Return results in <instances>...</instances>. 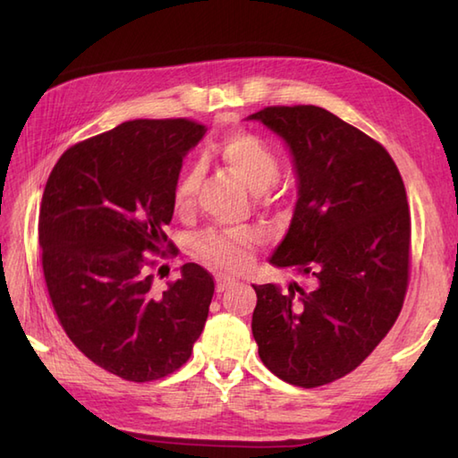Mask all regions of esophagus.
Returning <instances> with one entry per match:
<instances>
[{"instance_id": "esophagus-1", "label": "esophagus", "mask_w": 458, "mask_h": 458, "mask_svg": "<svg viewBox=\"0 0 458 458\" xmlns=\"http://www.w3.org/2000/svg\"><path fill=\"white\" fill-rule=\"evenodd\" d=\"M236 279H232L228 276H218L216 277V291L218 293H222V291H226L230 285H234Z\"/></svg>"}]
</instances>
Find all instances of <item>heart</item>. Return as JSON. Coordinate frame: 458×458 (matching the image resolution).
I'll list each match as a JSON object with an SVG mask.
<instances>
[{
    "label": "heart",
    "instance_id": "1",
    "mask_svg": "<svg viewBox=\"0 0 458 458\" xmlns=\"http://www.w3.org/2000/svg\"><path fill=\"white\" fill-rule=\"evenodd\" d=\"M214 153L244 181L251 191H264L279 177V159L267 145L251 133H234L224 138ZM200 169L191 167L182 173L173 192V202L177 212L184 214L192 208L197 191L200 187ZM261 202H274L264 197ZM261 242V232L250 226L208 230L194 242V250L204 259L212 261L224 269H240L246 266L251 251Z\"/></svg>",
    "mask_w": 458,
    "mask_h": 458
}]
</instances>
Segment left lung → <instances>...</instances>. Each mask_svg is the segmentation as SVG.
<instances>
[{
  "instance_id": "obj_1",
  "label": "left lung",
  "mask_w": 458,
  "mask_h": 458,
  "mask_svg": "<svg viewBox=\"0 0 458 458\" xmlns=\"http://www.w3.org/2000/svg\"><path fill=\"white\" fill-rule=\"evenodd\" d=\"M293 155L299 199L269 264L297 281L254 285L251 333L261 362L299 387L352 372L390 333L410 284L411 216L382 143L318 106L250 115Z\"/></svg>"
}]
</instances>
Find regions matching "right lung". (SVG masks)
<instances>
[{"label":"right lung","mask_w":458,"mask_h":458,"mask_svg":"<svg viewBox=\"0 0 458 458\" xmlns=\"http://www.w3.org/2000/svg\"><path fill=\"white\" fill-rule=\"evenodd\" d=\"M207 128L133 120L68 148L38 212L43 274L58 323L81 352L128 382L173 374L192 354L214 279L197 264L157 295L149 254H174L165 226L182 157Z\"/></svg>","instance_id":"add662e5"}]
</instances>
